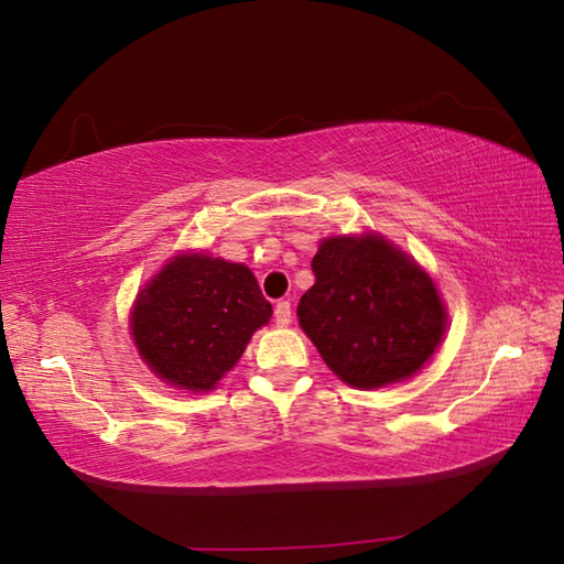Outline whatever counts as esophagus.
I'll use <instances>...</instances> for the list:
<instances>
[{
    "mask_svg": "<svg viewBox=\"0 0 564 564\" xmlns=\"http://www.w3.org/2000/svg\"><path fill=\"white\" fill-rule=\"evenodd\" d=\"M291 316H293V311H291V303H289V301H279V303H275L273 318H275V323H279L281 328H283V326H289V323H291Z\"/></svg>",
    "mask_w": 564,
    "mask_h": 564,
    "instance_id": "34e87169",
    "label": "esophagus"
}]
</instances>
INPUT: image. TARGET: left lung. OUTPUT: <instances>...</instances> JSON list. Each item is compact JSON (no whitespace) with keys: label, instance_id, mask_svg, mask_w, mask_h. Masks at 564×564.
<instances>
[{"label":"left lung","instance_id":"left-lung-1","mask_svg":"<svg viewBox=\"0 0 564 564\" xmlns=\"http://www.w3.org/2000/svg\"><path fill=\"white\" fill-rule=\"evenodd\" d=\"M299 321L321 358L352 388L398 383L423 368L445 333V308L420 265L380 236L323 241Z\"/></svg>","mask_w":564,"mask_h":564}]
</instances>
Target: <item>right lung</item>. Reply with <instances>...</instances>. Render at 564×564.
I'll return each mask as SVG.
<instances>
[{
	"label": "right lung",
	"instance_id": "right-lung-1",
	"mask_svg": "<svg viewBox=\"0 0 564 564\" xmlns=\"http://www.w3.org/2000/svg\"><path fill=\"white\" fill-rule=\"evenodd\" d=\"M271 303L241 263L176 256L139 293L131 336L159 378L186 390H212L231 370Z\"/></svg>",
	"mask_w": 564,
	"mask_h": 564
}]
</instances>
